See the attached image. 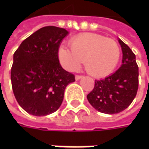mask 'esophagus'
I'll return each instance as SVG.
<instances>
[{
    "label": "esophagus",
    "mask_w": 149,
    "mask_h": 149,
    "mask_svg": "<svg viewBox=\"0 0 149 149\" xmlns=\"http://www.w3.org/2000/svg\"><path fill=\"white\" fill-rule=\"evenodd\" d=\"M82 77H83L82 75H79V74H76V75H75V79H76V80H78V79H81Z\"/></svg>",
    "instance_id": "1"
}]
</instances>
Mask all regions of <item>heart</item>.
<instances>
[{
  "mask_svg": "<svg viewBox=\"0 0 149 149\" xmlns=\"http://www.w3.org/2000/svg\"><path fill=\"white\" fill-rule=\"evenodd\" d=\"M70 49L61 48L59 58L66 70L74 71L84 61L85 70L95 78L110 74L120 59V49L116 41L102 35L84 33L72 38Z\"/></svg>",
  "mask_w": 149,
  "mask_h": 149,
  "instance_id": "heart-1",
  "label": "heart"
}]
</instances>
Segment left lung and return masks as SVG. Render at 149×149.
<instances>
[{"label": "left lung", "instance_id": "left-lung-1", "mask_svg": "<svg viewBox=\"0 0 149 149\" xmlns=\"http://www.w3.org/2000/svg\"><path fill=\"white\" fill-rule=\"evenodd\" d=\"M122 65L113 74L95 80L93 90L87 95L89 104L96 110L114 114L127 109L134 100L139 89V66L134 53L121 40Z\"/></svg>", "mask_w": 149, "mask_h": 149}]
</instances>
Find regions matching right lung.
I'll list each match as a JSON object with an SVG mask.
<instances>
[{"label":"right lung","instance_id":"add662e5","mask_svg":"<svg viewBox=\"0 0 149 149\" xmlns=\"http://www.w3.org/2000/svg\"><path fill=\"white\" fill-rule=\"evenodd\" d=\"M68 31L45 26L22 41L15 50L10 70L15 100L28 113L45 116L61 105L66 86L75 81L59 60V47Z\"/></svg>","mask_w":149,"mask_h":149}]
</instances>
